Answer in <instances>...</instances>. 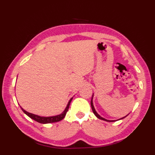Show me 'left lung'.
Instances as JSON below:
<instances>
[{"mask_svg":"<svg viewBox=\"0 0 155 155\" xmlns=\"http://www.w3.org/2000/svg\"><path fill=\"white\" fill-rule=\"evenodd\" d=\"M93 97H92V98H91V108H92V110H93V113L94 114V115L95 116H96L98 118H99V119H101V120H105V121H108V122H114L115 120H107V119H105V118H103V117H101L99 114H98L97 112H96V110H95V109H94V106H93ZM127 116H125L124 117H126ZM124 117H123L122 118H120V119H123V118H124Z\"/></svg>","mask_w":155,"mask_h":155,"instance_id":"left-lung-1","label":"left lung"}]
</instances>
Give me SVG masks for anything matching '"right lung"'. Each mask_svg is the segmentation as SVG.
Returning a JSON list of instances; mask_svg holds the SVG:
<instances>
[{
    "label": "right lung",
    "mask_w": 155,
    "mask_h": 155,
    "mask_svg": "<svg viewBox=\"0 0 155 155\" xmlns=\"http://www.w3.org/2000/svg\"><path fill=\"white\" fill-rule=\"evenodd\" d=\"M72 99V98H71V100L68 101V104L67 107H66L65 110L62 112V113L61 114H58L57 115V116H54V117H40V116H38V115H36L34 114H32L30 113H28L27 111L25 110L23 108L21 107L22 110L24 112V113L28 116L30 118H31L32 119L35 120V121L38 122V123H40L42 124H47V123H56V122H58L61 120L63 119L64 118L66 114H67V111L68 110V108L69 106H70V104H71V102Z\"/></svg>",
    "instance_id": "right-lung-1"
}]
</instances>
